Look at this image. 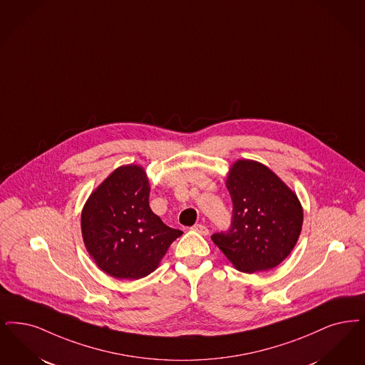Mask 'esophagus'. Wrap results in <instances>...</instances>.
<instances>
[{"label":"esophagus","instance_id":"34e87169","mask_svg":"<svg viewBox=\"0 0 365 365\" xmlns=\"http://www.w3.org/2000/svg\"><path fill=\"white\" fill-rule=\"evenodd\" d=\"M192 231H195V232H198V234L201 235L209 234V230H207V227H205L204 224H195V225L192 227Z\"/></svg>","mask_w":365,"mask_h":365}]
</instances>
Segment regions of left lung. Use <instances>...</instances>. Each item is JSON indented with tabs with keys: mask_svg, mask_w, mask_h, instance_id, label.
<instances>
[{
	"mask_svg": "<svg viewBox=\"0 0 365 365\" xmlns=\"http://www.w3.org/2000/svg\"><path fill=\"white\" fill-rule=\"evenodd\" d=\"M232 198L228 231L210 237L235 267L255 273L276 267L294 247L303 225L296 194L266 165L237 160L227 178Z\"/></svg>",
	"mask_w": 365,
	"mask_h": 365,
	"instance_id": "obj_1",
	"label": "left lung"
}]
</instances>
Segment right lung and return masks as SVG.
<instances>
[{
    "label": "right lung",
    "mask_w": 365,
    "mask_h": 365,
    "mask_svg": "<svg viewBox=\"0 0 365 365\" xmlns=\"http://www.w3.org/2000/svg\"><path fill=\"white\" fill-rule=\"evenodd\" d=\"M149 182L140 165L117 168L88 198L81 231L89 255L111 277L150 274L183 234L149 207Z\"/></svg>",
    "instance_id": "add662e5"
}]
</instances>
